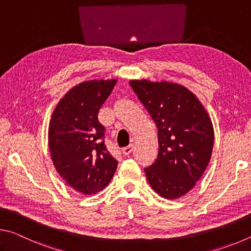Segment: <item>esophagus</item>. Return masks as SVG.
<instances>
[{
	"label": "esophagus",
	"mask_w": 251,
	"mask_h": 251,
	"mask_svg": "<svg viewBox=\"0 0 251 251\" xmlns=\"http://www.w3.org/2000/svg\"><path fill=\"white\" fill-rule=\"evenodd\" d=\"M133 147H134L133 144H130V145L126 146V147H123V148H122V152H123V154H124L125 156L129 155L130 152H131V151H133Z\"/></svg>",
	"instance_id": "obj_1"
}]
</instances>
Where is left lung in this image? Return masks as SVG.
I'll return each mask as SVG.
<instances>
[{
    "mask_svg": "<svg viewBox=\"0 0 251 251\" xmlns=\"http://www.w3.org/2000/svg\"><path fill=\"white\" fill-rule=\"evenodd\" d=\"M129 84L158 128V157L145 168L147 180L160 197L184 196L210 160V117L197 96L180 84L148 79H133Z\"/></svg>",
    "mask_w": 251,
    "mask_h": 251,
    "instance_id": "1",
    "label": "left lung"
}]
</instances>
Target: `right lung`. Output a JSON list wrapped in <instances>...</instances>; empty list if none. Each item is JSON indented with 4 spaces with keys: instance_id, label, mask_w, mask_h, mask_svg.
I'll return each mask as SVG.
<instances>
[{
    "instance_id": "obj_1",
    "label": "right lung",
    "mask_w": 251,
    "mask_h": 251,
    "mask_svg": "<svg viewBox=\"0 0 251 251\" xmlns=\"http://www.w3.org/2000/svg\"><path fill=\"white\" fill-rule=\"evenodd\" d=\"M117 79H93L75 85L58 101L49 126L54 167L69 186L83 195L103 190L117 168L104 143L100 106Z\"/></svg>"
}]
</instances>
